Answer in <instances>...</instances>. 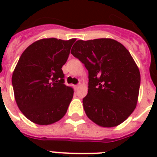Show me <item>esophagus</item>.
Segmentation results:
<instances>
[{
  "label": "esophagus",
  "mask_w": 157,
  "mask_h": 157,
  "mask_svg": "<svg viewBox=\"0 0 157 157\" xmlns=\"http://www.w3.org/2000/svg\"><path fill=\"white\" fill-rule=\"evenodd\" d=\"M74 88H75V90H77L80 88V85H76V86H74Z\"/></svg>",
  "instance_id": "1"
}]
</instances>
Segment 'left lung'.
<instances>
[{
	"mask_svg": "<svg viewBox=\"0 0 157 157\" xmlns=\"http://www.w3.org/2000/svg\"><path fill=\"white\" fill-rule=\"evenodd\" d=\"M71 54L89 71L88 94L83 98L87 117L101 127L121 124L138 103L140 72L129 50L110 38L77 40Z\"/></svg>",
	"mask_w": 157,
	"mask_h": 157,
	"instance_id": "obj_1",
	"label": "left lung"
}]
</instances>
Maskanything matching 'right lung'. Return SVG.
Returning a JSON list of instances; mask_svg holds the SVG:
<instances>
[{
  "instance_id": "obj_1",
  "label": "right lung",
  "mask_w": 157,
  "mask_h": 157,
  "mask_svg": "<svg viewBox=\"0 0 157 157\" xmlns=\"http://www.w3.org/2000/svg\"><path fill=\"white\" fill-rule=\"evenodd\" d=\"M76 39L36 40L20 56L12 75L16 103L35 124L48 125L66 114L73 89L64 84L62 67Z\"/></svg>"
}]
</instances>
